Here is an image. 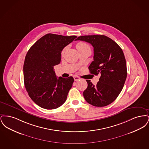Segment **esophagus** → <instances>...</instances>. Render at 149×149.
<instances>
[{"instance_id":"1","label":"esophagus","mask_w":149,"mask_h":149,"mask_svg":"<svg viewBox=\"0 0 149 149\" xmlns=\"http://www.w3.org/2000/svg\"><path fill=\"white\" fill-rule=\"evenodd\" d=\"M74 80L76 81L79 80L80 79V78H79L78 76H74Z\"/></svg>"}]
</instances>
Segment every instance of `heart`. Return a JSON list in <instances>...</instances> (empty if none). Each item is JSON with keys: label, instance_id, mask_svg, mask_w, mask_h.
<instances>
[{"label": "heart", "instance_id": "obj_1", "mask_svg": "<svg viewBox=\"0 0 149 149\" xmlns=\"http://www.w3.org/2000/svg\"><path fill=\"white\" fill-rule=\"evenodd\" d=\"M87 47H89V46H88L86 43L83 42H79L78 43H77V48L78 50H81V49H83V48ZM66 49H67V47H65V48L63 49V50H62V51H61V55H62V56L64 55V54H65V52Z\"/></svg>", "mask_w": 149, "mask_h": 149}]
</instances>
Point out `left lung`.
Listing matches in <instances>:
<instances>
[{
    "label": "left lung",
    "mask_w": 149,
    "mask_h": 149,
    "mask_svg": "<svg viewBox=\"0 0 149 149\" xmlns=\"http://www.w3.org/2000/svg\"><path fill=\"white\" fill-rule=\"evenodd\" d=\"M76 40L92 45L94 61L88 68L91 74L100 76L96 85L86 80L88 87L83 92L85 100L94 106H108L117 98L127 78L123 52L117 43L104 35L79 36Z\"/></svg>",
    "instance_id": "left-lung-1"
}]
</instances>
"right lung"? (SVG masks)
I'll return each mask as SVG.
<instances>
[{
    "instance_id": "right-lung-1",
    "label": "right lung",
    "mask_w": 149,
    "mask_h": 149,
    "mask_svg": "<svg viewBox=\"0 0 149 149\" xmlns=\"http://www.w3.org/2000/svg\"><path fill=\"white\" fill-rule=\"evenodd\" d=\"M77 37L48 33L27 52L23 65L24 86L29 97L38 106L53 109L65 102L74 78H57L54 66L60 63L64 47Z\"/></svg>"
}]
</instances>
